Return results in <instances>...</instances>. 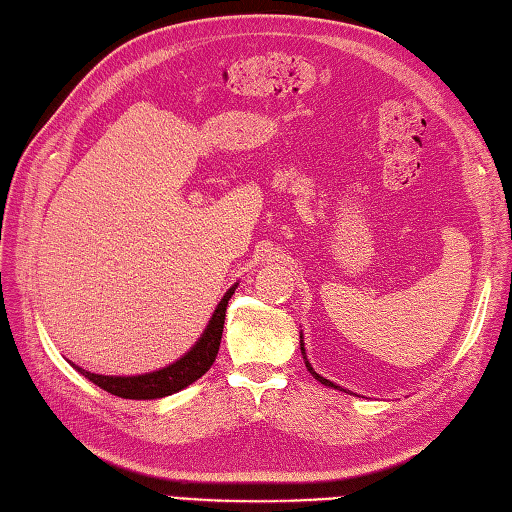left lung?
Masks as SVG:
<instances>
[{"instance_id": "obj_1", "label": "left lung", "mask_w": 512, "mask_h": 512, "mask_svg": "<svg viewBox=\"0 0 512 512\" xmlns=\"http://www.w3.org/2000/svg\"><path fill=\"white\" fill-rule=\"evenodd\" d=\"M302 338V336H300ZM300 351H302V356H305V342H302L300 340ZM305 367L309 369V373L311 375H314V378L320 382V384H325V387H333V389H340V387H336V384H333L331 380H327V378H322V375H318L316 371H314V367H311V364H309V360H307V356H305ZM340 391H344V389H340Z\"/></svg>"}]
</instances>
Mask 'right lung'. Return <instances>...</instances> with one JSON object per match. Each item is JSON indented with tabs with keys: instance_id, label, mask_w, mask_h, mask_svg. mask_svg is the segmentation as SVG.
<instances>
[{
	"instance_id": "obj_1",
	"label": "right lung",
	"mask_w": 512,
	"mask_h": 512,
	"mask_svg": "<svg viewBox=\"0 0 512 512\" xmlns=\"http://www.w3.org/2000/svg\"><path fill=\"white\" fill-rule=\"evenodd\" d=\"M234 289L236 285L225 291V296L221 298V302H218V307L214 309V314L210 318V325H207L203 336L198 338L194 347L187 351L183 358L168 364L165 369L143 373V375H99V373H90L86 369L75 367V364H72V367H75L81 375H86L90 382H95L103 391H108L112 395H117V398H125V400H156L190 387L192 382H196L201 375H205V371H210V367L216 360V353H218V347H221V338H223L227 300L232 298Z\"/></svg>"
}]
</instances>
